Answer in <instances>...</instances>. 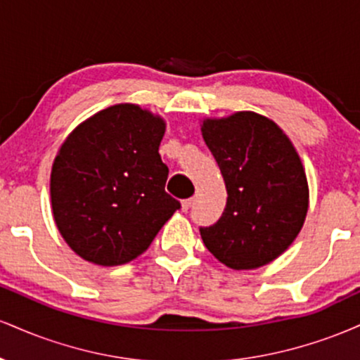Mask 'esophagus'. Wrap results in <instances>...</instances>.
I'll return each mask as SVG.
<instances>
[{
    "label": "esophagus",
    "instance_id": "34e87169",
    "mask_svg": "<svg viewBox=\"0 0 360 360\" xmlns=\"http://www.w3.org/2000/svg\"><path fill=\"white\" fill-rule=\"evenodd\" d=\"M191 205H193V198H188V200H183L181 208H183V212H188V210L191 208Z\"/></svg>",
    "mask_w": 360,
    "mask_h": 360
}]
</instances>
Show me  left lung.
I'll return each mask as SVG.
<instances>
[{"instance_id":"left-lung-1","label":"left lung","mask_w":360,"mask_h":360,"mask_svg":"<svg viewBox=\"0 0 360 360\" xmlns=\"http://www.w3.org/2000/svg\"><path fill=\"white\" fill-rule=\"evenodd\" d=\"M201 134L220 167L226 206L203 243L226 267L257 269L298 237L308 212V181L291 140L269 118L238 111L208 118Z\"/></svg>"}]
</instances>
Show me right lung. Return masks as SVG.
<instances>
[{
    "mask_svg": "<svg viewBox=\"0 0 360 360\" xmlns=\"http://www.w3.org/2000/svg\"><path fill=\"white\" fill-rule=\"evenodd\" d=\"M164 131L162 118L122 103L82 122L62 143L51 174L52 213L79 257L98 266L130 262L181 208L164 189Z\"/></svg>",
    "mask_w": 360,
    "mask_h": 360,
    "instance_id": "obj_1",
    "label": "right lung"
}]
</instances>
